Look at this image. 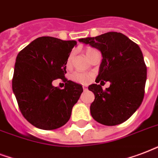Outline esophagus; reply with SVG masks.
Here are the masks:
<instances>
[{"instance_id": "1", "label": "esophagus", "mask_w": 158, "mask_h": 158, "mask_svg": "<svg viewBox=\"0 0 158 158\" xmlns=\"http://www.w3.org/2000/svg\"><path fill=\"white\" fill-rule=\"evenodd\" d=\"M82 87H83V90H84V91H86V89H87V87H86V86H82Z\"/></svg>"}]
</instances>
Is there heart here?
Here are the masks:
<instances>
[{
	"label": "heart",
	"instance_id": "heart-1",
	"mask_svg": "<svg viewBox=\"0 0 158 158\" xmlns=\"http://www.w3.org/2000/svg\"><path fill=\"white\" fill-rule=\"evenodd\" d=\"M94 52H96V50L93 48H88L86 51V56L88 58L89 56H91ZM71 65V56L67 59L66 61V66H69ZM72 80L79 82V83L86 84L88 83L90 80H91V75L86 74V73H81V72H74L72 75Z\"/></svg>",
	"mask_w": 158,
	"mask_h": 158
}]
</instances>
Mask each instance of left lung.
Returning <instances> with one entry per match:
<instances>
[{"mask_svg": "<svg viewBox=\"0 0 158 158\" xmlns=\"http://www.w3.org/2000/svg\"><path fill=\"white\" fill-rule=\"evenodd\" d=\"M102 52V61L96 82L110 86L105 91L98 84L88 89L94 93L92 117L97 123L116 126L124 123L141 106L144 97L147 66L138 45L120 32L104 33L96 37L79 39Z\"/></svg>", "mask_w": 158, "mask_h": 158, "instance_id": "left-lung-1", "label": "left lung"}]
</instances>
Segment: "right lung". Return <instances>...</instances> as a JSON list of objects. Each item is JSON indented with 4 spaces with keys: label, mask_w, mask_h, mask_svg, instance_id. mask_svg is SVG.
<instances>
[{
    "label": "right lung",
    "mask_w": 158,
    "mask_h": 158,
    "mask_svg": "<svg viewBox=\"0 0 158 158\" xmlns=\"http://www.w3.org/2000/svg\"><path fill=\"white\" fill-rule=\"evenodd\" d=\"M76 41L52 36L38 37L16 56L12 90L21 114L35 127L54 130L69 121L72 107L83 88L65 77L66 61ZM61 79L64 89L52 81Z\"/></svg>",
    "instance_id": "right-lung-1"
}]
</instances>
